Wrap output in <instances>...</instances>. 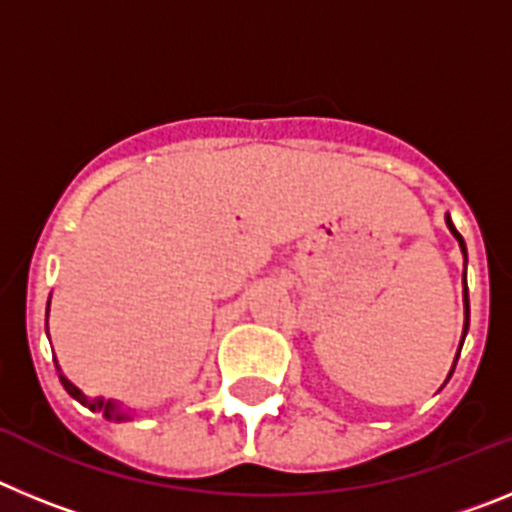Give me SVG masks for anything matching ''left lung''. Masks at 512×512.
<instances>
[{
	"label": "left lung",
	"mask_w": 512,
	"mask_h": 512,
	"mask_svg": "<svg viewBox=\"0 0 512 512\" xmlns=\"http://www.w3.org/2000/svg\"><path fill=\"white\" fill-rule=\"evenodd\" d=\"M446 228L451 230V235H454L456 241H459V248H461V256H464V279H461V282H464V330H461V343H459V351H461V346H464V338H467V330H469V292H467V243H464V238H461V233L459 230L454 228V223H451V215L449 212H446ZM459 351H456V356H454V364H451V372H449V377H446V382H449L451 379V374H454V366H456V361H459ZM443 382V384H446Z\"/></svg>",
	"instance_id": "8db88e82"
}]
</instances>
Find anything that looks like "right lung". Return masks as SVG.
I'll use <instances>...</instances> for the list:
<instances>
[{"mask_svg":"<svg viewBox=\"0 0 512 512\" xmlns=\"http://www.w3.org/2000/svg\"><path fill=\"white\" fill-rule=\"evenodd\" d=\"M48 307H51V302H48ZM45 333H48V310H45ZM53 361H56V359H53ZM56 369H58V379H61L63 390L69 392V395L74 397L76 402H81L84 408H89V410H92V413H102L104 418H107V420H117V423L133 418V413H135L133 408H125V405H122V402H117V400H104V397L84 395V392H81L79 387H76V384L71 382V379L61 372V366H58V361H56Z\"/></svg>","mask_w":512,"mask_h":512,"instance_id":"right-lung-1","label":"right lung"}]
</instances>
